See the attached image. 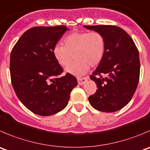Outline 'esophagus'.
Here are the masks:
<instances>
[{
  "instance_id": "esophagus-1",
  "label": "esophagus",
  "mask_w": 150,
  "mask_h": 150,
  "mask_svg": "<svg viewBox=\"0 0 150 150\" xmlns=\"http://www.w3.org/2000/svg\"><path fill=\"white\" fill-rule=\"evenodd\" d=\"M87 81L86 78H78V82L79 85H83L86 83V81Z\"/></svg>"
}]
</instances>
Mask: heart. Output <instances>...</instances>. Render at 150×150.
I'll return each instance as SVG.
<instances>
[{
    "mask_svg": "<svg viewBox=\"0 0 150 150\" xmlns=\"http://www.w3.org/2000/svg\"><path fill=\"white\" fill-rule=\"evenodd\" d=\"M105 51V40L97 31L75 32L62 40V46L56 45L53 54L56 62L67 67L73 60H76L66 69L74 75H82L91 67L97 66L103 60Z\"/></svg>",
    "mask_w": 150,
    "mask_h": 150,
    "instance_id": "b5f03b06",
    "label": "heart"
}]
</instances>
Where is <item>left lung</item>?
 Returning <instances> with one entry per match:
<instances>
[{"instance_id": "left-lung-1", "label": "left lung", "mask_w": 150, "mask_h": 150, "mask_svg": "<svg viewBox=\"0 0 150 150\" xmlns=\"http://www.w3.org/2000/svg\"><path fill=\"white\" fill-rule=\"evenodd\" d=\"M100 32L105 40V51L90 78L97 84L94 94L88 97L94 108L115 112L133 97L140 75L139 50L130 35L116 25H84Z\"/></svg>"}]
</instances>
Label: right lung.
<instances>
[{
  "label": "right lung",
  "mask_w": 150,
  "mask_h": 150,
  "mask_svg": "<svg viewBox=\"0 0 150 150\" xmlns=\"http://www.w3.org/2000/svg\"><path fill=\"white\" fill-rule=\"evenodd\" d=\"M67 30L64 25L31 28L11 52L10 75L14 91L21 103L38 115L50 116L63 110L78 85L71 74L58 77L63 69L53 54Z\"/></svg>",
  "instance_id": "1"
}]
</instances>
